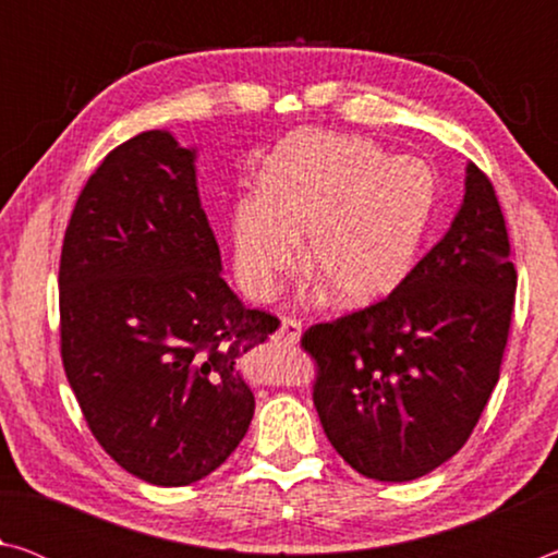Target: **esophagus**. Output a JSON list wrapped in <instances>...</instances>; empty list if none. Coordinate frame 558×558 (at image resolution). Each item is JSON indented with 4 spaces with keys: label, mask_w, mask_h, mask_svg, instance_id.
Masks as SVG:
<instances>
[{
    "label": "esophagus",
    "mask_w": 558,
    "mask_h": 558,
    "mask_svg": "<svg viewBox=\"0 0 558 558\" xmlns=\"http://www.w3.org/2000/svg\"><path fill=\"white\" fill-rule=\"evenodd\" d=\"M300 335H302L300 319L286 317V319H282V323H280L278 332L272 335V339H276V342H280V344H286V347H292V344L300 342Z\"/></svg>",
    "instance_id": "obj_1"
}]
</instances>
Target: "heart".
Returning <instances> with one entry per match:
<instances>
[{
  "label": "heart",
  "mask_w": 558,
  "mask_h": 558,
  "mask_svg": "<svg viewBox=\"0 0 558 558\" xmlns=\"http://www.w3.org/2000/svg\"><path fill=\"white\" fill-rule=\"evenodd\" d=\"M438 206V177L418 157H391L369 137L295 132L260 172V192L233 204L235 278L270 300L302 260L339 305H369L411 276Z\"/></svg>",
  "instance_id": "obj_1"
}]
</instances>
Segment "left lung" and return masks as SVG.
Here are the masks:
<instances>
[{
  "instance_id": "8db88e82",
  "label": "left lung",
  "mask_w": 558,
  "mask_h": 558,
  "mask_svg": "<svg viewBox=\"0 0 558 558\" xmlns=\"http://www.w3.org/2000/svg\"><path fill=\"white\" fill-rule=\"evenodd\" d=\"M465 172L448 233L389 298L302 335L329 442L381 483L456 456L499 379L517 270L493 182L475 165Z\"/></svg>"
}]
</instances>
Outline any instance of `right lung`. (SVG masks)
<instances>
[{
  "label": "right lung",
  "instance_id": "1",
  "mask_svg": "<svg viewBox=\"0 0 558 558\" xmlns=\"http://www.w3.org/2000/svg\"><path fill=\"white\" fill-rule=\"evenodd\" d=\"M221 270L196 147L147 130L112 149L65 229L61 356L93 436L149 485L223 465L256 411L241 356L280 323L245 307Z\"/></svg>",
  "mask_w": 558,
  "mask_h": 558
}]
</instances>
